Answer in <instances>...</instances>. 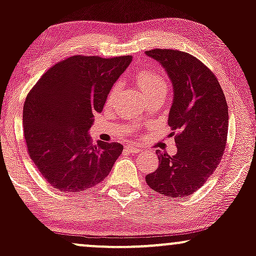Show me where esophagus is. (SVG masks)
Masks as SVG:
<instances>
[{
  "instance_id": "1",
  "label": "esophagus",
  "mask_w": 256,
  "mask_h": 256,
  "mask_svg": "<svg viewBox=\"0 0 256 256\" xmlns=\"http://www.w3.org/2000/svg\"><path fill=\"white\" fill-rule=\"evenodd\" d=\"M125 149H126V152H132V154H136V152H140V150H142L140 146H126Z\"/></svg>"
}]
</instances>
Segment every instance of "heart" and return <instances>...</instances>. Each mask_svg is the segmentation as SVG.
<instances>
[{
  "mask_svg": "<svg viewBox=\"0 0 256 256\" xmlns=\"http://www.w3.org/2000/svg\"><path fill=\"white\" fill-rule=\"evenodd\" d=\"M134 79H136L138 86L140 88V90L146 96L156 92H167V88H168L167 79L158 72L152 71V70H142V71L137 73ZM118 92L119 86L118 85H113L110 94H108V104L113 102V100L116 98Z\"/></svg>",
  "mask_w": 256,
  "mask_h": 256,
  "instance_id": "1",
  "label": "heart"
}]
</instances>
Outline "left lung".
Wrapping results in <instances>:
<instances>
[{
  "label": "left lung",
  "instance_id": "8db88e82",
  "mask_svg": "<svg viewBox=\"0 0 256 256\" xmlns=\"http://www.w3.org/2000/svg\"><path fill=\"white\" fill-rule=\"evenodd\" d=\"M172 82L173 102L168 125L177 144L170 156L156 150L158 167L146 174L152 192L186 198L200 189L222 160L228 140V110L218 79L198 58L173 49H152Z\"/></svg>",
  "mask_w": 256,
  "mask_h": 256
}]
</instances>
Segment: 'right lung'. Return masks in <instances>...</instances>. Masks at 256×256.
Returning <instances> with one entry per match:
<instances>
[{"label": "right lung", "mask_w": 256, "mask_h": 256, "mask_svg": "<svg viewBox=\"0 0 256 256\" xmlns=\"http://www.w3.org/2000/svg\"><path fill=\"white\" fill-rule=\"evenodd\" d=\"M130 55H76L50 67L25 100L22 125L31 160L52 186L78 194L101 183L122 152L88 134Z\"/></svg>", "instance_id": "1"}]
</instances>
